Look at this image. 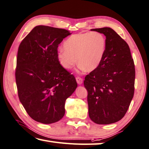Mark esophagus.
I'll use <instances>...</instances> for the list:
<instances>
[{"label": "esophagus", "mask_w": 149, "mask_h": 149, "mask_svg": "<svg viewBox=\"0 0 149 149\" xmlns=\"http://www.w3.org/2000/svg\"><path fill=\"white\" fill-rule=\"evenodd\" d=\"M76 80H77V83H78V84H82L83 80H82V78H80V77H76Z\"/></svg>", "instance_id": "1"}]
</instances>
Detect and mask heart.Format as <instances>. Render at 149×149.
<instances>
[{"label": "heart", "instance_id": "heart-1", "mask_svg": "<svg viewBox=\"0 0 149 149\" xmlns=\"http://www.w3.org/2000/svg\"><path fill=\"white\" fill-rule=\"evenodd\" d=\"M64 48L58 49L57 58L65 69H70L77 64L80 69L92 71L99 67L106 49V39L97 31L78 33L69 36L64 42ZM77 59H76V58Z\"/></svg>", "mask_w": 149, "mask_h": 149}]
</instances>
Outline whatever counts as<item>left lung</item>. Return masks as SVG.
Here are the masks:
<instances>
[{
	"instance_id": "1",
	"label": "left lung",
	"mask_w": 149,
	"mask_h": 149,
	"mask_svg": "<svg viewBox=\"0 0 149 149\" xmlns=\"http://www.w3.org/2000/svg\"><path fill=\"white\" fill-rule=\"evenodd\" d=\"M106 36L101 64L85 77L88 113L98 124H109L126 114L134 94L135 70L128 44L110 27L93 29Z\"/></svg>"
}]
</instances>
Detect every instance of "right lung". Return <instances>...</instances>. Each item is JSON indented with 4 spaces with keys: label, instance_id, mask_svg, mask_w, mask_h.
Listing matches in <instances>:
<instances>
[{
    "label": "right lung",
    "instance_id": "add662e5",
    "mask_svg": "<svg viewBox=\"0 0 149 149\" xmlns=\"http://www.w3.org/2000/svg\"><path fill=\"white\" fill-rule=\"evenodd\" d=\"M69 35L63 29L38 25L18 48L15 72L18 97L31 118L40 123L61 120L65 101L77 87L75 77L57 58L59 44Z\"/></svg>",
    "mask_w": 149,
    "mask_h": 149
}]
</instances>
